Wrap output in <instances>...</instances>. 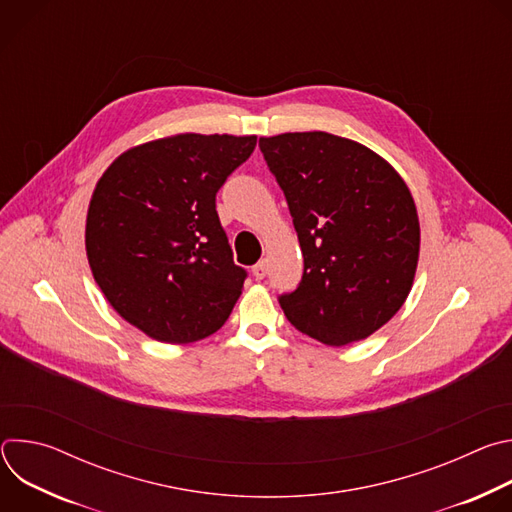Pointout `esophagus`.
<instances>
[{
    "instance_id": "1",
    "label": "esophagus",
    "mask_w": 512,
    "mask_h": 512,
    "mask_svg": "<svg viewBox=\"0 0 512 512\" xmlns=\"http://www.w3.org/2000/svg\"><path fill=\"white\" fill-rule=\"evenodd\" d=\"M253 275H255V279H263V277L267 275V265H265V261H259V263L253 267Z\"/></svg>"
}]
</instances>
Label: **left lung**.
<instances>
[{
  "instance_id": "left-lung-1",
  "label": "left lung",
  "mask_w": 512,
  "mask_h": 512,
  "mask_svg": "<svg viewBox=\"0 0 512 512\" xmlns=\"http://www.w3.org/2000/svg\"><path fill=\"white\" fill-rule=\"evenodd\" d=\"M304 255L279 298L291 326L328 346L369 338L405 304L419 261L409 186L377 152L326 131L259 137Z\"/></svg>"
}]
</instances>
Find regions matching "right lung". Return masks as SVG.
<instances>
[{
  "label": "right lung",
  "mask_w": 512,
  "mask_h": 512,
  "mask_svg": "<svg viewBox=\"0 0 512 512\" xmlns=\"http://www.w3.org/2000/svg\"><path fill=\"white\" fill-rule=\"evenodd\" d=\"M257 135L176 133L133 145L99 178L87 259L113 310L154 340L188 344L231 316L245 283L216 214V192Z\"/></svg>",
  "instance_id": "right-lung-1"
}]
</instances>
